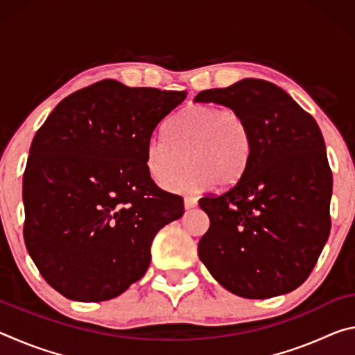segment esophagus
I'll return each instance as SVG.
<instances>
[{
	"label": "esophagus",
	"mask_w": 355,
	"mask_h": 355,
	"mask_svg": "<svg viewBox=\"0 0 355 355\" xmlns=\"http://www.w3.org/2000/svg\"><path fill=\"white\" fill-rule=\"evenodd\" d=\"M196 205H197V199H196V197H186V199H184V208H186V209L194 208Z\"/></svg>",
	"instance_id": "esophagus-1"
}]
</instances>
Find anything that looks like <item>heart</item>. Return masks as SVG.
<instances>
[{"instance_id": "heart-1", "label": "heart", "mask_w": 355, "mask_h": 355, "mask_svg": "<svg viewBox=\"0 0 355 355\" xmlns=\"http://www.w3.org/2000/svg\"><path fill=\"white\" fill-rule=\"evenodd\" d=\"M254 150V135L243 114L199 103L173 117L167 136H150L146 167L156 183L166 186L182 173L188 159V171L171 189L200 192L216 183L232 188L244 178Z\"/></svg>"}]
</instances>
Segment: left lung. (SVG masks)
<instances>
[{"instance_id":"obj_1","label":"left lung","mask_w":355,"mask_h":355,"mask_svg":"<svg viewBox=\"0 0 355 355\" xmlns=\"http://www.w3.org/2000/svg\"><path fill=\"white\" fill-rule=\"evenodd\" d=\"M243 114L254 135L244 178L224 194L202 197L209 228L199 258L233 294L268 299L304 284L330 233V172L316 120L275 84L245 78L197 94Z\"/></svg>"}]
</instances>
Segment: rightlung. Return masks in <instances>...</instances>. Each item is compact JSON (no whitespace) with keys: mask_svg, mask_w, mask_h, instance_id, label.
<instances>
[{"mask_svg":"<svg viewBox=\"0 0 355 355\" xmlns=\"http://www.w3.org/2000/svg\"><path fill=\"white\" fill-rule=\"evenodd\" d=\"M182 91L103 80L65 97L35 133L23 175L26 249L46 284L78 302L146 274L156 233L184 213L146 167V144Z\"/></svg>","mask_w":355,"mask_h":355,"instance_id":"add662e5","label":"right lung"}]
</instances>
